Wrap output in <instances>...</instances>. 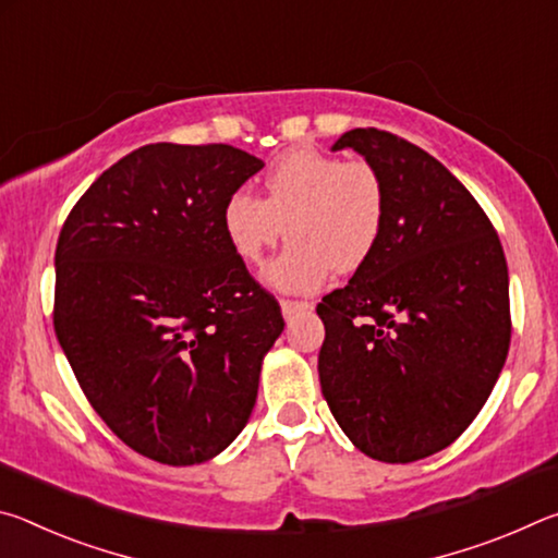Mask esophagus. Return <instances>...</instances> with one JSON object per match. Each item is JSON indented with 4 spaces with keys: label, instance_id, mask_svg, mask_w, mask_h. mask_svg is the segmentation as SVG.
Segmentation results:
<instances>
[{
    "label": "esophagus",
    "instance_id": "34e87169",
    "mask_svg": "<svg viewBox=\"0 0 558 558\" xmlns=\"http://www.w3.org/2000/svg\"><path fill=\"white\" fill-rule=\"evenodd\" d=\"M280 310L286 317H292L295 313H305V310H313L310 302H302V300H280Z\"/></svg>",
    "mask_w": 558,
    "mask_h": 558
}]
</instances>
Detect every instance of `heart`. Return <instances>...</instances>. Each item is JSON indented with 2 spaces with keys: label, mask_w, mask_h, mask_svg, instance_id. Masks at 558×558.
<instances>
[{
  "label": "heart",
  "mask_w": 558,
  "mask_h": 558,
  "mask_svg": "<svg viewBox=\"0 0 558 558\" xmlns=\"http://www.w3.org/2000/svg\"><path fill=\"white\" fill-rule=\"evenodd\" d=\"M266 199L235 189L221 206L231 251L258 266L286 235L292 243L263 272L282 292H315L332 270L354 272L374 256L386 223V184L362 159L344 162L313 147L278 157L263 177Z\"/></svg>",
  "instance_id": "heart-1"
}]
</instances>
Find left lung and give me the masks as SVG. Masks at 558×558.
<instances>
[{
	"instance_id": "8db88e82",
	"label": "left lung",
	"mask_w": 558,
	"mask_h": 558,
	"mask_svg": "<svg viewBox=\"0 0 558 558\" xmlns=\"http://www.w3.org/2000/svg\"><path fill=\"white\" fill-rule=\"evenodd\" d=\"M386 184L374 256L317 305V372L339 428L364 456L413 462L448 448L483 409L509 352L502 243L472 194L391 132L356 128Z\"/></svg>"
}]
</instances>
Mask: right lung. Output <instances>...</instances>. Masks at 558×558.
Wrapping results in <instances>:
<instances>
[{
    "mask_svg": "<svg viewBox=\"0 0 558 558\" xmlns=\"http://www.w3.org/2000/svg\"><path fill=\"white\" fill-rule=\"evenodd\" d=\"M263 159L231 145H145L106 169L56 245L53 327L108 428L165 465H199L256 405L280 305L221 229Z\"/></svg>",
    "mask_w": 558,
    "mask_h": 558,
    "instance_id": "right-lung-1",
    "label": "right lung"
}]
</instances>
